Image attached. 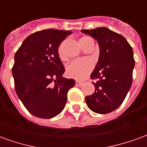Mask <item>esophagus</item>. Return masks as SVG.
I'll list each match as a JSON object with an SVG mask.
<instances>
[{
  "label": "esophagus",
  "mask_w": 147,
  "mask_h": 147,
  "mask_svg": "<svg viewBox=\"0 0 147 147\" xmlns=\"http://www.w3.org/2000/svg\"><path fill=\"white\" fill-rule=\"evenodd\" d=\"M76 85L78 86H80L83 85V83H82V82H80V81H76Z\"/></svg>",
  "instance_id": "1"
}]
</instances>
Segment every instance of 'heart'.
<instances>
[{
    "mask_svg": "<svg viewBox=\"0 0 147 147\" xmlns=\"http://www.w3.org/2000/svg\"><path fill=\"white\" fill-rule=\"evenodd\" d=\"M90 38L89 37H83L80 39V44L83 47L84 43L89 40ZM58 53L61 58H64V54L62 52V48L60 46ZM94 67V62L92 59L88 57L78 58L71 61L67 64L66 67V73L67 76L75 79L76 80H84L89 76L90 72L92 71L93 68Z\"/></svg>",
    "mask_w": 147,
    "mask_h": 147,
    "instance_id": "obj_1",
    "label": "heart"
}]
</instances>
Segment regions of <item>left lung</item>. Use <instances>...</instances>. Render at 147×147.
Masks as SVG:
<instances>
[{
    "label": "left lung",
    "mask_w": 147,
    "mask_h": 147,
    "mask_svg": "<svg viewBox=\"0 0 147 147\" xmlns=\"http://www.w3.org/2000/svg\"><path fill=\"white\" fill-rule=\"evenodd\" d=\"M98 41L100 47L98 62L90 78L95 90L86 96L90 110L100 114L117 109L126 98L132 83L135 67L133 50L126 38L106 27L82 30Z\"/></svg>",
    "instance_id": "obj_1"
}]
</instances>
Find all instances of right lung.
Instances as JSON below:
<instances>
[{"label":"right lung","mask_w":147,"mask_h":147,"mask_svg":"<svg viewBox=\"0 0 147 147\" xmlns=\"http://www.w3.org/2000/svg\"><path fill=\"white\" fill-rule=\"evenodd\" d=\"M70 30L37 31L24 40L15 54L12 67L15 89L30 113L39 118L57 116L67 102L75 80L62 76L64 67L58 47Z\"/></svg>","instance_id":"1"}]
</instances>
